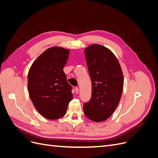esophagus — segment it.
Here are the masks:
<instances>
[{"label":"esophagus","instance_id":"1","mask_svg":"<svg viewBox=\"0 0 158 158\" xmlns=\"http://www.w3.org/2000/svg\"><path fill=\"white\" fill-rule=\"evenodd\" d=\"M75 92L76 94H78L79 92V88L78 87H76L75 88Z\"/></svg>","mask_w":158,"mask_h":158}]
</instances>
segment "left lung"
<instances>
[{
  "mask_svg": "<svg viewBox=\"0 0 158 158\" xmlns=\"http://www.w3.org/2000/svg\"><path fill=\"white\" fill-rule=\"evenodd\" d=\"M92 81V98L84 104L85 115L100 123L107 120L120 102L124 78L119 62L107 47L93 44L84 49Z\"/></svg>",
  "mask_w": 158,
  "mask_h": 158,
  "instance_id": "8db88e82",
  "label": "left lung"
}]
</instances>
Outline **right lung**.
Masks as SVG:
<instances>
[{
	"label": "right lung",
	"instance_id": "add662e5",
	"mask_svg": "<svg viewBox=\"0 0 158 158\" xmlns=\"http://www.w3.org/2000/svg\"><path fill=\"white\" fill-rule=\"evenodd\" d=\"M70 51L60 47L45 50L28 72L27 89L33 106L43 117L55 120L63 117L73 98L63 67Z\"/></svg>",
	"mask_w": 158,
	"mask_h": 158
}]
</instances>
